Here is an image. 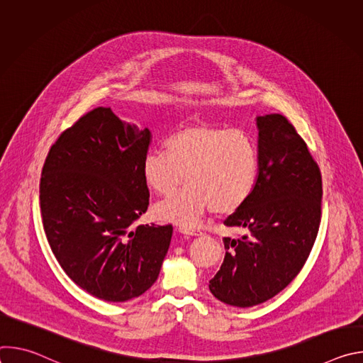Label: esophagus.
<instances>
[{
    "mask_svg": "<svg viewBox=\"0 0 363 363\" xmlns=\"http://www.w3.org/2000/svg\"><path fill=\"white\" fill-rule=\"evenodd\" d=\"M179 233L186 234V235H202V231L199 228H194V227H179Z\"/></svg>",
    "mask_w": 363,
    "mask_h": 363,
    "instance_id": "34e87169",
    "label": "esophagus"
}]
</instances>
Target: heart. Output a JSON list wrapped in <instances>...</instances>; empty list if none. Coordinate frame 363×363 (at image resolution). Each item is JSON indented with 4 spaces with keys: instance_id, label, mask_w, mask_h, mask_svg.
<instances>
[{
    "instance_id": "b5f03b06",
    "label": "heart",
    "mask_w": 363,
    "mask_h": 363,
    "mask_svg": "<svg viewBox=\"0 0 363 363\" xmlns=\"http://www.w3.org/2000/svg\"><path fill=\"white\" fill-rule=\"evenodd\" d=\"M146 185L157 194L179 192L153 206L157 218L195 225L206 210L237 211L250 198L258 177V152L242 130L192 123L167 140V150L150 149L142 161Z\"/></svg>"
}]
</instances>
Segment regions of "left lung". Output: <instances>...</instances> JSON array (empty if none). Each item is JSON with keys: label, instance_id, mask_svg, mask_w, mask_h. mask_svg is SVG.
<instances>
[{"label": "left lung", "instance_id": "left-lung-1", "mask_svg": "<svg viewBox=\"0 0 363 363\" xmlns=\"http://www.w3.org/2000/svg\"><path fill=\"white\" fill-rule=\"evenodd\" d=\"M258 177L245 203L224 224L250 235L225 237L210 291L223 303L267 301L300 273L318 237L322 175L294 126L279 113L257 116Z\"/></svg>", "mask_w": 363, "mask_h": 363}]
</instances>
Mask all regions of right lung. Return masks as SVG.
<instances>
[{"label":"right lung","mask_w":363,"mask_h":363,"mask_svg":"<svg viewBox=\"0 0 363 363\" xmlns=\"http://www.w3.org/2000/svg\"><path fill=\"white\" fill-rule=\"evenodd\" d=\"M150 130L96 108L51 146L40 179L43 227L59 264L91 296L126 301L157 281L172 225H138Z\"/></svg>","instance_id":"right-lung-1"}]
</instances>
